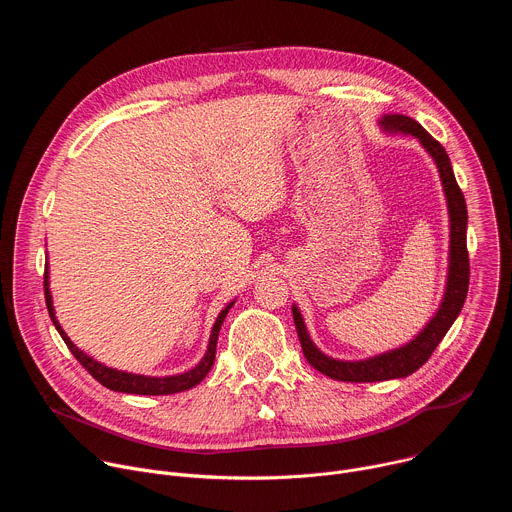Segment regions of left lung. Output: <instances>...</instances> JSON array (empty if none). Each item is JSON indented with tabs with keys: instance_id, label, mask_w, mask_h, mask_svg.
Masks as SVG:
<instances>
[{
	"instance_id": "8db88e82",
	"label": "left lung",
	"mask_w": 512,
	"mask_h": 512,
	"mask_svg": "<svg viewBox=\"0 0 512 512\" xmlns=\"http://www.w3.org/2000/svg\"><path fill=\"white\" fill-rule=\"evenodd\" d=\"M379 125L385 133L413 135L415 139H419L423 150L433 158L437 172H440V178H442L448 212H450V265H448L444 300L440 308H437L435 316L425 324V328L407 344L371 358L338 360L324 354L312 342L298 306L296 304L291 306V314H294V324H296L306 360L322 375L334 381H346V383H377V381H389V379H403L415 373L421 364L427 362L435 346L442 342L446 332L456 322L458 314L464 308V302L468 296V283H470V261H468V249H466V227H468L466 200L456 182L450 158L442 148V143L435 141L415 119L407 115H399V113L383 115L379 119Z\"/></svg>"
}]
</instances>
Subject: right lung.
Returning a JSON list of instances; mask_svg holds the SVG:
<instances>
[{
	"instance_id": "obj_1",
	"label": "right lung",
	"mask_w": 512,
	"mask_h": 512,
	"mask_svg": "<svg viewBox=\"0 0 512 512\" xmlns=\"http://www.w3.org/2000/svg\"><path fill=\"white\" fill-rule=\"evenodd\" d=\"M50 281H48V265H46V273H44V296H46V308L48 314L58 330V334L62 336L64 344L68 346V350L75 354V358L83 364V367L89 371L91 377H95L103 387L111 389V391H119V393H133V395H174V393H182L188 391L192 387H196L212 369L214 364V354H216V340H218V332H221V326L229 314V310L233 308L235 302H231L221 314H218L212 332H210V340H208V348L206 354L202 356V360L196 364L194 369L182 373V375H172V377H145V375H133V373H125V371H117L111 367H105L103 362H97L93 356L85 354L75 342H72L66 332L62 330V326L56 320L54 314V306H52V294H50Z\"/></svg>"
}]
</instances>
